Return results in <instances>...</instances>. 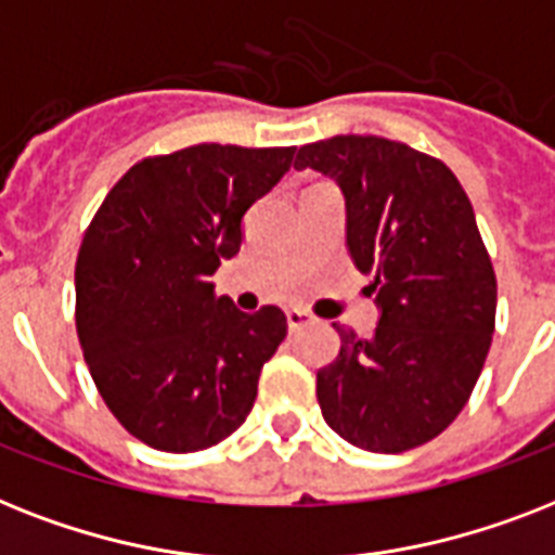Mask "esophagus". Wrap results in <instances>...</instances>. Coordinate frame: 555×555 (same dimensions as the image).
<instances>
[{"label":"esophagus","mask_w":555,"mask_h":555,"mask_svg":"<svg viewBox=\"0 0 555 555\" xmlns=\"http://www.w3.org/2000/svg\"><path fill=\"white\" fill-rule=\"evenodd\" d=\"M286 323H289L292 332L304 330V326H309V323H314V318L309 312H304V309H289L286 312Z\"/></svg>","instance_id":"obj_1"}]
</instances>
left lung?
Listing matches in <instances>:
<instances>
[{"label":"left lung","instance_id":"left-lung-1","mask_svg":"<svg viewBox=\"0 0 555 555\" xmlns=\"http://www.w3.org/2000/svg\"><path fill=\"white\" fill-rule=\"evenodd\" d=\"M295 168L330 177L347 206V249L378 306L361 338L338 326L318 370L323 421L370 453H403L455 421L495 330V272L467 194L436 157L384 137L304 145Z\"/></svg>","mask_w":555,"mask_h":555}]
</instances>
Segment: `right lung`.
Masks as SVG:
<instances>
[{
    "label": "right lung",
    "mask_w": 555,
    "mask_h": 555,
    "mask_svg": "<svg viewBox=\"0 0 555 555\" xmlns=\"http://www.w3.org/2000/svg\"><path fill=\"white\" fill-rule=\"evenodd\" d=\"M295 149L203 143L128 168L77 257V335L114 418L163 453L220 444L255 406L286 314H246L211 274Z\"/></svg>",
    "instance_id": "1"
}]
</instances>
